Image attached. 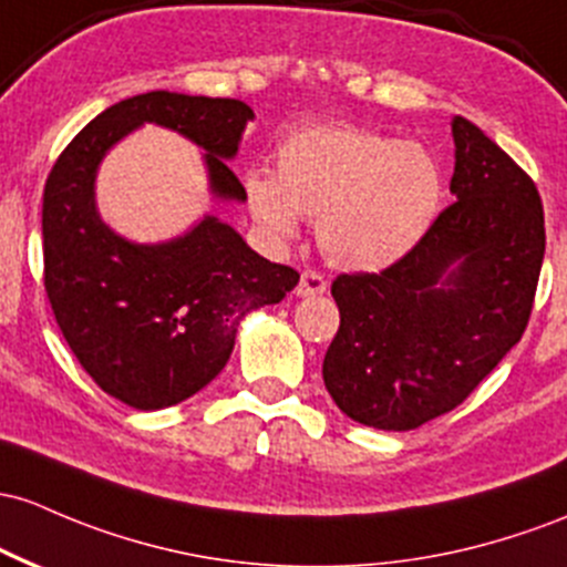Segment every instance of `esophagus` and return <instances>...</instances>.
<instances>
[{
  "mask_svg": "<svg viewBox=\"0 0 567 567\" xmlns=\"http://www.w3.org/2000/svg\"><path fill=\"white\" fill-rule=\"evenodd\" d=\"M328 290V279L322 277L320 271H312V269H307L301 274V282H298V288H296V293L298 296H320V293H326Z\"/></svg>",
  "mask_w": 567,
  "mask_h": 567,
  "instance_id": "esophagus-1",
  "label": "esophagus"
}]
</instances>
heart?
<instances>
[{
	"mask_svg": "<svg viewBox=\"0 0 567 567\" xmlns=\"http://www.w3.org/2000/svg\"><path fill=\"white\" fill-rule=\"evenodd\" d=\"M250 213L290 239L298 215L336 266L377 271L412 252L444 207V172L420 142L347 126L301 128L277 151L271 174L245 179Z\"/></svg>",
	"mask_w": 567,
	"mask_h": 567,
	"instance_id": "b5f03b06",
	"label": "heart"
}]
</instances>
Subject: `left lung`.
Returning <instances> with one entry per match:
<instances>
[{
	"mask_svg": "<svg viewBox=\"0 0 567 567\" xmlns=\"http://www.w3.org/2000/svg\"><path fill=\"white\" fill-rule=\"evenodd\" d=\"M457 202L382 271L339 274L322 379L377 431H414L460 406L525 333L544 264L536 183L465 117H452Z\"/></svg>",
	"mask_w": 567,
	"mask_h": 567,
	"instance_id": "obj_1",
	"label": "left lung"
}]
</instances>
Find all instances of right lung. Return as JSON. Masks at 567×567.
<instances>
[{
    "mask_svg": "<svg viewBox=\"0 0 567 567\" xmlns=\"http://www.w3.org/2000/svg\"><path fill=\"white\" fill-rule=\"evenodd\" d=\"M252 110L239 99L151 91L96 115L53 164L42 196L45 293L66 344L93 382L128 406H174L220 374L247 312L279 303L298 271L271 264L228 223L204 217L166 245H132L102 223L93 179L104 153L142 123L204 147L209 188L245 202L226 161Z\"/></svg>",
    "mask_w": 567,
    "mask_h": 567,
    "instance_id": "1",
    "label": "right lung"
}]
</instances>
